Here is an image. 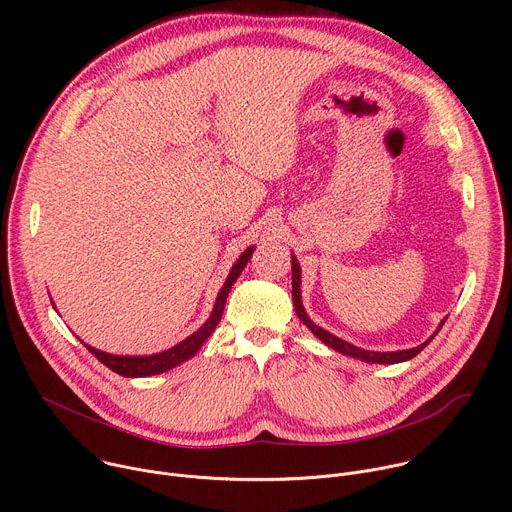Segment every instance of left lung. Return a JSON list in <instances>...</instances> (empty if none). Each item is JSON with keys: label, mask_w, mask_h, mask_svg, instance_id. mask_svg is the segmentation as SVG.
Here are the masks:
<instances>
[{"label": "left lung", "mask_w": 512, "mask_h": 512, "mask_svg": "<svg viewBox=\"0 0 512 512\" xmlns=\"http://www.w3.org/2000/svg\"><path fill=\"white\" fill-rule=\"evenodd\" d=\"M300 283H302V271H300V263H298V259H296V255H291V300H294V308H296V314H298V318L326 344V346H330V348H334L336 352H340V354H346V356H352V358H360V360H364V362H373V364H395V362H405V360H409V358H413V356H417L431 340H433V336L442 330V326H444V322H446V318L442 320V324H440V328L435 330V334L433 336H429L423 344H419V346H415V348H409V350H397V352H375V350H364V348H358V346H354V344H350V342H346V340H342V338H338V336H334V334H330L328 330H324V328H320V326H316L312 320H310V316L306 314V310H304V306H302V291H300Z\"/></svg>", "instance_id": "8db88e82"}]
</instances>
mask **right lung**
Returning a JSON list of instances; mask_svg holds the SVG:
<instances>
[{
  "label": "right lung",
  "mask_w": 512,
  "mask_h": 512,
  "mask_svg": "<svg viewBox=\"0 0 512 512\" xmlns=\"http://www.w3.org/2000/svg\"><path fill=\"white\" fill-rule=\"evenodd\" d=\"M255 247H249L239 259L237 263L233 265L225 285L221 287V291H218L216 296V302H214V308H212V314L210 318L194 332L190 334L188 338H184L180 344L164 350V352H158V354H150V356H117V354H109V352H103V350H97L89 344L87 350L91 354L97 356V360H101L107 369H111L113 373L121 375V377H129V379H135V377H152V375H160V373H166L174 367H178V364H182L184 360L192 358L200 346L206 342V338L214 332V328L218 326V322H221V316H223V310H225V304H227V296L231 291V285L237 281V277L241 275V271L245 269V265L249 263L251 255H253ZM83 342V340H81Z\"/></svg>",
  "instance_id": "right-lung-1"
}]
</instances>
